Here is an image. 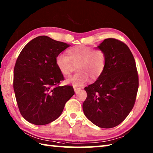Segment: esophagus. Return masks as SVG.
<instances>
[{"mask_svg": "<svg viewBox=\"0 0 153 153\" xmlns=\"http://www.w3.org/2000/svg\"><path fill=\"white\" fill-rule=\"evenodd\" d=\"M74 90H75V92H76V94L77 92H78V91H79V90H81V88H78V87H76V86H74Z\"/></svg>", "mask_w": 153, "mask_h": 153, "instance_id": "obj_1", "label": "esophagus"}]
</instances>
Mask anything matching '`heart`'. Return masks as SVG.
I'll return each instance as SVG.
<instances>
[{
	"label": "heart",
	"mask_w": 153,
	"mask_h": 153,
	"mask_svg": "<svg viewBox=\"0 0 153 153\" xmlns=\"http://www.w3.org/2000/svg\"><path fill=\"white\" fill-rule=\"evenodd\" d=\"M67 55L59 54L55 64L64 76L70 75L74 66H77V74L67 79L68 84L81 86L89 80H97L102 76L107 65V55L102 49L85 45H77L67 51Z\"/></svg>",
	"instance_id": "b5f03b06"
}]
</instances>
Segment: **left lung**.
Masks as SVG:
<instances>
[{"label": "left lung", "instance_id": "obj_1", "mask_svg": "<svg viewBox=\"0 0 153 153\" xmlns=\"http://www.w3.org/2000/svg\"><path fill=\"white\" fill-rule=\"evenodd\" d=\"M107 55L104 73L94 84L84 88L83 103L86 117L100 128H111L128 117L135 104L139 79L135 59L128 46L107 38L98 46Z\"/></svg>", "mask_w": 153, "mask_h": 153}]
</instances>
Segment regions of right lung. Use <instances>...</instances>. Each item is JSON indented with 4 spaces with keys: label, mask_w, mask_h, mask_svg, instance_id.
Listing matches in <instances>:
<instances>
[{
    "label": "right lung",
    "mask_w": 153,
    "mask_h": 153,
    "mask_svg": "<svg viewBox=\"0 0 153 153\" xmlns=\"http://www.w3.org/2000/svg\"><path fill=\"white\" fill-rule=\"evenodd\" d=\"M70 46L46 36L28 42L15 63L13 89L21 115L34 125L56 120L75 92L73 86L59 84L64 77L55 64L56 56Z\"/></svg>",
    "instance_id": "obj_1"
}]
</instances>
